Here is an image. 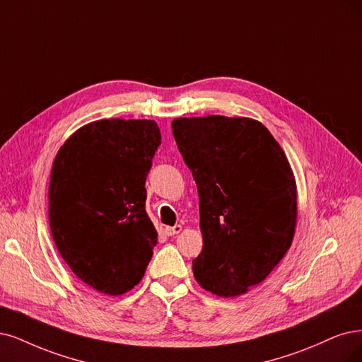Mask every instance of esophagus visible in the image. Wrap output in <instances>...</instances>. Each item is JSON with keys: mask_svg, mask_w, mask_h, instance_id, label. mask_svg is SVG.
Masks as SVG:
<instances>
[{"mask_svg": "<svg viewBox=\"0 0 362 362\" xmlns=\"http://www.w3.org/2000/svg\"><path fill=\"white\" fill-rule=\"evenodd\" d=\"M180 231H182V225L165 226V228H164V233H165V235H168V237H171V235H176V234H179Z\"/></svg>", "mask_w": 362, "mask_h": 362, "instance_id": "34e87169", "label": "esophagus"}]
</instances>
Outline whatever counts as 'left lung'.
Returning <instances> with one entry per match:
<instances>
[{
    "label": "left lung",
    "instance_id": "left-lung-1",
    "mask_svg": "<svg viewBox=\"0 0 362 362\" xmlns=\"http://www.w3.org/2000/svg\"><path fill=\"white\" fill-rule=\"evenodd\" d=\"M173 136L199 197V286L246 293L282 261L297 226V183L280 144L250 117H177Z\"/></svg>",
    "mask_w": 362,
    "mask_h": 362
}]
</instances>
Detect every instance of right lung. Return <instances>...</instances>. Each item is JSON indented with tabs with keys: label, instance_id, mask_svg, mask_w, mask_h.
<instances>
[{
	"label": "right lung",
	"instance_id": "1",
	"mask_svg": "<svg viewBox=\"0 0 362 362\" xmlns=\"http://www.w3.org/2000/svg\"><path fill=\"white\" fill-rule=\"evenodd\" d=\"M159 144L155 120L103 119L73 132L53 159V242L71 272L107 296L139 285L153 255L144 183Z\"/></svg>",
	"mask_w": 362,
	"mask_h": 362
}]
</instances>
